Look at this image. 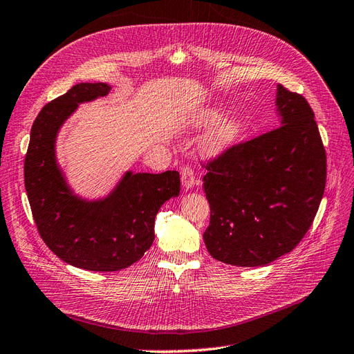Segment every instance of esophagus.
Wrapping results in <instances>:
<instances>
[{
    "label": "esophagus",
    "mask_w": 354,
    "mask_h": 354,
    "mask_svg": "<svg viewBox=\"0 0 354 354\" xmlns=\"http://www.w3.org/2000/svg\"><path fill=\"white\" fill-rule=\"evenodd\" d=\"M180 180L182 185L187 189L200 184V180L196 178V172H194V169L191 166H184L180 169Z\"/></svg>",
    "instance_id": "esophagus-1"
}]
</instances>
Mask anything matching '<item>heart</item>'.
<instances>
[{"instance_id": "obj_1", "label": "heart", "mask_w": 354, "mask_h": 354, "mask_svg": "<svg viewBox=\"0 0 354 354\" xmlns=\"http://www.w3.org/2000/svg\"><path fill=\"white\" fill-rule=\"evenodd\" d=\"M221 115L218 111H209L204 115L206 120H214L218 119ZM243 132V123L241 120L238 119H232V120H227L223 124L216 129L207 140V148L210 151H219L223 150L225 147L231 145L239 135Z\"/></svg>"}]
</instances>
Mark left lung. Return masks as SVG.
<instances>
[{
    "label": "left lung",
    "instance_id": "obj_1",
    "mask_svg": "<svg viewBox=\"0 0 354 354\" xmlns=\"http://www.w3.org/2000/svg\"><path fill=\"white\" fill-rule=\"evenodd\" d=\"M281 127L226 147L204 166L210 222L203 238L213 259L263 266L297 247L326 184V153L307 100L278 85Z\"/></svg>",
    "mask_w": 354,
    "mask_h": 354
}]
</instances>
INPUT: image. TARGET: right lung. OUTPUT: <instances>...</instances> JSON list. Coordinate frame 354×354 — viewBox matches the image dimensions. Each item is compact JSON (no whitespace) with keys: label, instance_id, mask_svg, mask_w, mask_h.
I'll list each match as a JSON object with an SVG mask.
<instances>
[{"label":"right lung","instance_id":"obj_1","mask_svg":"<svg viewBox=\"0 0 354 354\" xmlns=\"http://www.w3.org/2000/svg\"><path fill=\"white\" fill-rule=\"evenodd\" d=\"M109 91L107 84H77L45 104L32 124L25 157V187L44 243L66 263L94 272L120 270L140 260L154 241L158 209L180 191L176 170L128 172L110 197L94 203L67 188L55 163V135L79 102Z\"/></svg>","mask_w":354,"mask_h":354}]
</instances>
